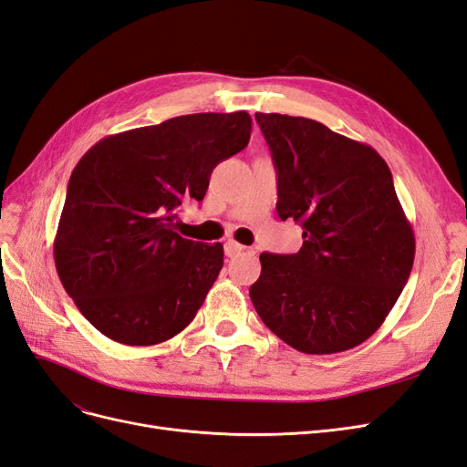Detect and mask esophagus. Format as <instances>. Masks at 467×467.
I'll return each mask as SVG.
<instances>
[{
  "mask_svg": "<svg viewBox=\"0 0 467 467\" xmlns=\"http://www.w3.org/2000/svg\"><path fill=\"white\" fill-rule=\"evenodd\" d=\"M244 251H245V247L239 245L237 242H225V244H223V253H225V255H228L230 259H232V257H237V255H242Z\"/></svg>",
  "mask_w": 467,
  "mask_h": 467,
  "instance_id": "34e87169",
  "label": "esophagus"
}]
</instances>
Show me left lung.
<instances>
[{"label": "left lung", "mask_w": 467, "mask_h": 467, "mask_svg": "<svg viewBox=\"0 0 467 467\" xmlns=\"http://www.w3.org/2000/svg\"><path fill=\"white\" fill-rule=\"evenodd\" d=\"M278 173L280 220L302 225L292 255L261 253L259 317L307 355L364 343L398 302L415 235L381 155L304 117L255 112Z\"/></svg>", "instance_id": "obj_1"}]
</instances>
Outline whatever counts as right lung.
I'll use <instances>...</instances> for the list:
<instances>
[{
  "mask_svg": "<svg viewBox=\"0 0 467 467\" xmlns=\"http://www.w3.org/2000/svg\"><path fill=\"white\" fill-rule=\"evenodd\" d=\"M251 117L199 112L126 130L78 161L54 239L56 271L97 331L150 347L194 319L223 266L222 244L175 232L214 167L249 144Z\"/></svg>",
  "mask_w": 467,
  "mask_h": 467,
  "instance_id": "add662e5",
  "label": "right lung"
}]
</instances>
